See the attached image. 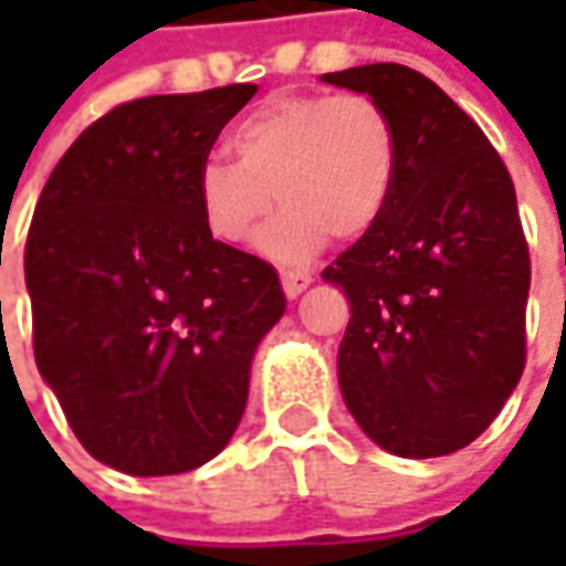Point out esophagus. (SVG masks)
Masks as SVG:
<instances>
[{"label":"esophagus","instance_id":"34e87169","mask_svg":"<svg viewBox=\"0 0 566 566\" xmlns=\"http://www.w3.org/2000/svg\"><path fill=\"white\" fill-rule=\"evenodd\" d=\"M280 283H283V293H286V298H295V295H302L305 290H308V283H312V273L283 271L280 273Z\"/></svg>","mask_w":566,"mask_h":566}]
</instances>
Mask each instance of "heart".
Masks as SVG:
<instances>
[{
    "mask_svg": "<svg viewBox=\"0 0 566 566\" xmlns=\"http://www.w3.org/2000/svg\"><path fill=\"white\" fill-rule=\"evenodd\" d=\"M229 154L205 157L195 201L205 229L223 245H245L280 264H302L337 239L378 227L400 176V135L390 113L365 94H280L232 125Z\"/></svg>",
    "mask_w": 566,
    "mask_h": 566,
    "instance_id": "b5f03b06",
    "label": "heart"
}]
</instances>
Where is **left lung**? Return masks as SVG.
<instances>
[{
    "mask_svg": "<svg viewBox=\"0 0 566 566\" xmlns=\"http://www.w3.org/2000/svg\"><path fill=\"white\" fill-rule=\"evenodd\" d=\"M321 81L378 99L400 135L384 220L321 273L353 312L339 390L387 453L444 457L494 422L526 365L530 249L511 172L482 128L406 65Z\"/></svg>",
    "mask_w": 566,
    "mask_h": 566,
    "instance_id": "8db88e82",
    "label": "left lung"
}]
</instances>
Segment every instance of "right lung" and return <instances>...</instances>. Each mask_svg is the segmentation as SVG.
I'll return each mask as SVG.
<instances>
[{"label": "right lung", "mask_w": 566, "mask_h": 566, "mask_svg": "<svg viewBox=\"0 0 566 566\" xmlns=\"http://www.w3.org/2000/svg\"><path fill=\"white\" fill-rule=\"evenodd\" d=\"M254 84L122 103L77 135L33 210V356L84 450L128 475L205 467L242 422L286 312L268 261L217 242L195 172Z\"/></svg>", "instance_id": "add662e5"}]
</instances>
